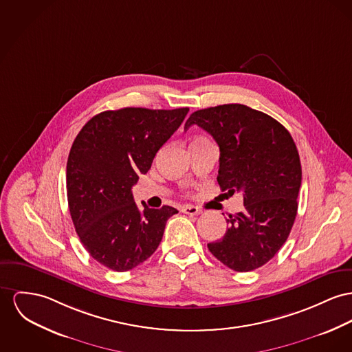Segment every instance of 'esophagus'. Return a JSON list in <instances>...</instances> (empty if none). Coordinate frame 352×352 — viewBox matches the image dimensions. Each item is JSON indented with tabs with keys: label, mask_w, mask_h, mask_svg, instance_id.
<instances>
[{
	"label": "esophagus",
	"mask_w": 352,
	"mask_h": 352,
	"mask_svg": "<svg viewBox=\"0 0 352 352\" xmlns=\"http://www.w3.org/2000/svg\"><path fill=\"white\" fill-rule=\"evenodd\" d=\"M182 211L187 213V214H190V216H196V214H200L203 212L199 207H195V206H184L182 208Z\"/></svg>",
	"instance_id": "esophagus-1"
}]
</instances>
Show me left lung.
<instances>
[{"instance_id":"obj_1","label":"left lung","mask_w":352,"mask_h":352,"mask_svg":"<svg viewBox=\"0 0 352 352\" xmlns=\"http://www.w3.org/2000/svg\"><path fill=\"white\" fill-rule=\"evenodd\" d=\"M199 125L220 148L217 183L243 192L244 210L227 219L221 240L208 244L228 268L248 272L264 265L285 243L298 212L302 165L289 132L275 118L241 104L193 112L184 125Z\"/></svg>"}]
</instances>
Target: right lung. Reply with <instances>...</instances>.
Wrapping results in <instances>:
<instances>
[{
  "label": "right lung",
  "instance_id": "add662e5",
  "mask_svg": "<svg viewBox=\"0 0 352 352\" xmlns=\"http://www.w3.org/2000/svg\"><path fill=\"white\" fill-rule=\"evenodd\" d=\"M189 108L105 111L91 118L72 144L67 193L72 220L89 255L109 270L138 267L159 247L177 210H144L132 187L145 175Z\"/></svg>",
  "mask_w": 352,
  "mask_h": 352
}]
</instances>
